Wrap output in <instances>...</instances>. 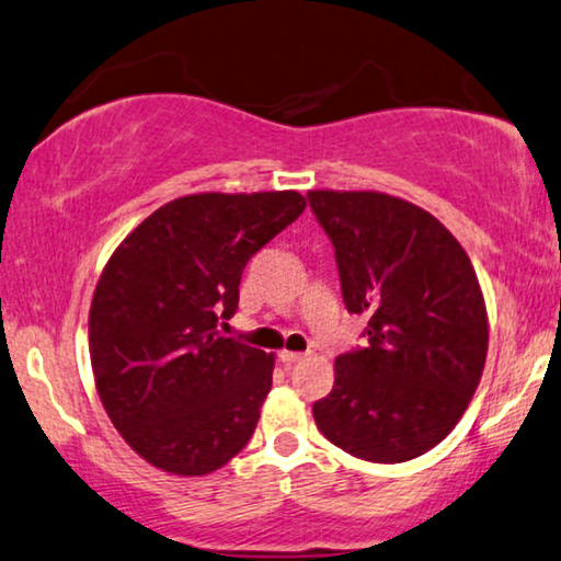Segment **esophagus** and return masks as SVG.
Segmentation results:
<instances>
[{
	"mask_svg": "<svg viewBox=\"0 0 561 561\" xmlns=\"http://www.w3.org/2000/svg\"><path fill=\"white\" fill-rule=\"evenodd\" d=\"M278 358L283 364H296V360H304L306 353H298V351H280Z\"/></svg>",
	"mask_w": 561,
	"mask_h": 561,
	"instance_id": "esophagus-1",
	"label": "esophagus"
}]
</instances>
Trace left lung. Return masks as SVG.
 Here are the masks:
<instances>
[{
  "instance_id": "obj_1",
  "label": "left lung",
  "mask_w": 561,
  "mask_h": 561,
  "mask_svg": "<svg viewBox=\"0 0 561 561\" xmlns=\"http://www.w3.org/2000/svg\"><path fill=\"white\" fill-rule=\"evenodd\" d=\"M364 346L335 358L313 403L321 434L376 463L416 459L449 436L484 370L489 323L477 273L449 230L383 193L310 191Z\"/></svg>"
}]
</instances>
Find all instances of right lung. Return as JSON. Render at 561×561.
I'll return each instance as SVG.
<instances>
[{
	"instance_id": "1",
	"label": "right lung",
	"mask_w": 561,
	"mask_h": 561,
	"mask_svg": "<svg viewBox=\"0 0 561 561\" xmlns=\"http://www.w3.org/2000/svg\"><path fill=\"white\" fill-rule=\"evenodd\" d=\"M306 210L296 191L178 197L127 236L90 308L94 383L112 424L152 467L201 477L251 442L273 356L220 335L240 275Z\"/></svg>"
}]
</instances>
